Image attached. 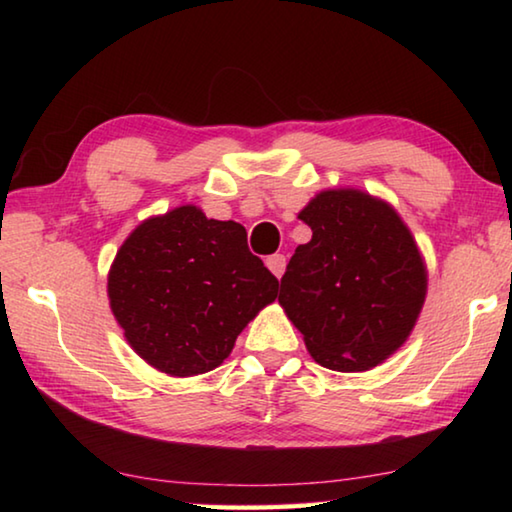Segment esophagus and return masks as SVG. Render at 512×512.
Listing matches in <instances>:
<instances>
[{"mask_svg":"<svg viewBox=\"0 0 512 512\" xmlns=\"http://www.w3.org/2000/svg\"><path fill=\"white\" fill-rule=\"evenodd\" d=\"M266 266L271 268V273L280 280V277L284 275V268H287V257L284 255H271L266 259Z\"/></svg>","mask_w":512,"mask_h":512,"instance_id":"34e87169","label":"esophagus"}]
</instances>
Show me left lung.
Masks as SVG:
<instances>
[{
	"label": "left lung",
	"instance_id": "left-lung-1",
	"mask_svg": "<svg viewBox=\"0 0 512 512\" xmlns=\"http://www.w3.org/2000/svg\"><path fill=\"white\" fill-rule=\"evenodd\" d=\"M298 219L311 241L293 253L277 300L320 366L375 368L406 341L427 296L409 228L357 189L320 192Z\"/></svg>",
	"mask_w": 512,
	"mask_h": 512
}]
</instances>
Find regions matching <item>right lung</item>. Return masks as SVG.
<instances>
[{
    "mask_svg": "<svg viewBox=\"0 0 512 512\" xmlns=\"http://www.w3.org/2000/svg\"><path fill=\"white\" fill-rule=\"evenodd\" d=\"M277 277L248 250L246 230L194 205L144 221L108 275L110 309L140 357L173 377L221 366Z\"/></svg>",
    "mask_w": 512,
    "mask_h": 512,
    "instance_id": "1",
    "label": "right lung"
}]
</instances>
